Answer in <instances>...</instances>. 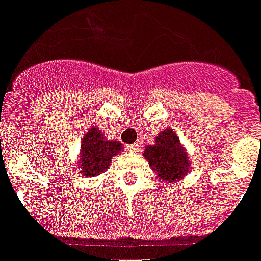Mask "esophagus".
<instances>
[{
    "instance_id": "34e87169",
    "label": "esophagus",
    "mask_w": 261,
    "mask_h": 261,
    "mask_svg": "<svg viewBox=\"0 0 261 261\" xmlns=\"http://www.w3.org/2000/svg\"><path fill=\"white\" fill-rule=\"evenodd\" d=\"M125 149L128 150L130 153H136V152H138V149H140V145H138V144H133V145H127V146H125Z\"/></svg>"
}]
</instances>
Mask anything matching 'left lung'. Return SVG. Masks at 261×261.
<instances>
[{"label":"left lung","mask_w":261,"mask_h":261,"mask_svg":"<svg viewBox=\"0 0 261 261\" xmlns=\"http://www.w3.org/2000/svg\"><path fill=\"white\" fill-rule=\"evenodd\" d=\"M144 156L162 181L175 182L184 178L190 170L191 159L171 128L159 133L155 144L145 146Z\"/></svg>","instance_id":"obj_1"}]
</instances>
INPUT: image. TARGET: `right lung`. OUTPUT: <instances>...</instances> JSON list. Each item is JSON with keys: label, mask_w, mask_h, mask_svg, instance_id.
Listing matches in <instances>:
<instances>
[{"label": "right lung", "mask_w": 261, "mask_h": 261, "mask_svg": "<svg viewBox=\"0 0 261 261\" xmlns=\"http://www.w3.org/2000/svg\"><path fill=\"white\" fill-rule=\"evenodd\" d=\"M123 145L119 141L106 140L102 131L92 127L83 137L79 165L84 177H96L103 173L113 156L120 153Z\"/></svg>", "instance_id": "add662e5"}]
</instances>
